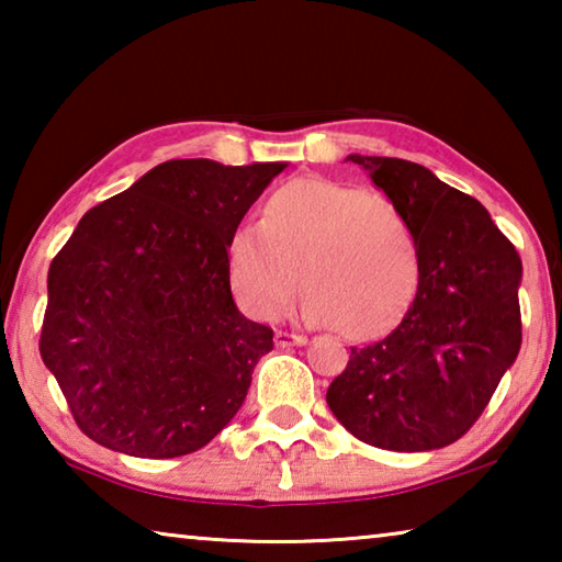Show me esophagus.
<instances>
[{
  "mask_svg": "<svg viewBox=\"0 0 562 562\" xmlns=\"http://www.w3.org/2000/svg\"><path fill=\"white\" fill-rule=\"evenodd\" d=\"M304 341H307V337L302 335H294V331H274V345H278L280 349L284 347H302Z\"/></svg>",
  "mask_w": 562,
  "mask_h": 562,
  "instance_id": "esophagus-1",
  "label": "esophagus"
}]
</instances>
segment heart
<instances>
[{"label":"heart","mask_w":562,"mask_h":562,"mask_svg":"<svg viewBox=\"0 0 562 562\" xmlns=\"http://www.w3.org/2000/svg\"><path fill=\"white\" fill-rule=\"evenodd\" d=\"M227 278L255 317H278L302 274V315L341 337H369L394 322L418 280L414 227L392 198L327 178L272 190L260 223L227 237Z\"/></svg>","instance_id":"obj_1"}]
</instances>
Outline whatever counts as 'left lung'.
<instances>
[{"mask_svg": "<svg viewBox=\"0 0 562 562\" xmlns=\"http://www.w3.org/2000/svg\"><path fill=\"white\" fill-rule=\"evenodd\" d=\"M406 213L418 247L414 300L384 337L351 347L327 404L359 441L443 449L479 422L520 349L516 247L475 198L402 158L349 156Z\"/></svg>", "mask_w": 562, "mask_h": 562, "instance_id": "obj_1", "label": "left lung"}]
</instances>
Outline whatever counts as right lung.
Returning <instances> with one entry per match:
<instances>
[{
  "mask_svg": "<svg viewBox=\"0 0 562 562\" xmlns=\"http://www.w3.org/2000/svg\"><path fill=\"white\" fill-rule=\"evenodd\" d=\"M284 166L166 160L56 252L40 351L91 441L176 459L231 424L272 329L235 307L227 237Z\"/></svg>",
  "mask_w": 562,
  "mask_h": 562,
  "instance_id": "add662e5",
  "label": "right lung"
}]
</instances>
